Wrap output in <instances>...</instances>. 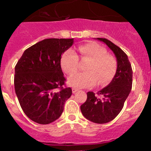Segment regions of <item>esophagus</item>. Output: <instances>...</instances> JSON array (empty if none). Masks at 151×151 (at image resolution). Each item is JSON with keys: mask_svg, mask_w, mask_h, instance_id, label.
<instances>
[{"mask_svg": "<svg viewBox=\"0 0 151 151\" xmlns=\"http://www.w3.org/2000/svg\"><path fill=\"white\" fill-rule=\"evenodd\" d=\"M77 91H78V89L77 88H74V87H73L72 88V93H75V92H77Z\"/></svg>", "mask_w": 151, "mask_h": 151, "instance_id": "obj_1", "label": "esophagus"}]
</instances>
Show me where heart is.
Returning a JSON list of instances; mask_svg holds the SVG:
<instances>
[{
	"mask_svg": "<svg viewBox=\"0 0 151 151\" xmlns=\"http://www.w3.org/2000/svg\"><path fill=\"white\" fill-rule=\"evenodd\" d=\"M78 51L82 59H89L90 62L85 68L86 72H79L71 76L69 84L77 88L92 87L96 83L105 86L112 80L117 71L115 58L107 54V51L95 42L79 45ZM63 70L72 74L78 69L79 57L74 51L69 49L61 59Z\"/></svg>",
	"mask_w": 151,
	"mask_h": 151,
	"instance_id": "obj_1",
	"label": "heart"
}]
</instances>
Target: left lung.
I'll use <instances>...</instances> for the list:
<instances>
[{
    "label": "left lung",
    "mask_w": 151,
    "mask_h": 151,
    "mask_svg": "<svg viewBox=\"0 0 151 151\" xmlns=\"http://www.w3.org/2000/svg\"><path fill=\"white\" fill-rule=\"evenodd\" d=\"M113 51L117 67L115 77L107 87L97 92H87V99L80 109L85 118L95 123L112 121L122 110L132 89V70L127 54L107 39L97 38Z\"/></svg>",
    "instance_id": "left-lung-1"
}]
</instances>
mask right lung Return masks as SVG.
<instances>
[{"label":"right lung","instance_id":"obj_1","mask_svg":"<svg viewBox=\"0 0 151 151\" xmlns=\"http://www.w3.org/2000/svg\"><path fill=\"white\" fill-rule=\"evenodd\" d=\"M74 39H46L28 48L15 67L16 96L26 115L39 124L55 121L72 94L65 87L62 54ZM59 91H57V89Z\"/></svg>","mask_w":151,"mask_h":151}]
</instances>
